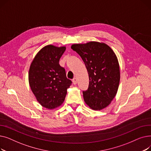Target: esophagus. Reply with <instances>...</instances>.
Returning a JSON list of instances; mask_svg holds the SVG:
<instances>
[{"mask_svg": "<svg viewBox=\"0 0 151 151\" xmlns=\"http://www.w3.org/2000/svg\"><path fill=\"white\" fill-rule=\"evenodd\" d=\"M73 84H77V78H74L73 79Z\"/></svg>", "mask_w": 151, "mask_h": 151, "instance_id": "34e87169", "label": "esophagus"}]
</instances>
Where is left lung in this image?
Here are the masks:
<instances>
[{"label": "left lung", "instance_id": "1", "mask_svg": "<svg viewBox=\"0 0 151 151\" xmlns=\"http://www.w3.org/2000/svg\"><path fill=\"white\" fill-rule=\"evenodd\" d=\"M71 49L80 55L88 71V89L83 91L86 104L95 110L106 107L114 98L120 81L117 57L105 43L91 42L74 44Z\"/></svg>", "mask_w": 151, "mask_h": 151}]
</instances>
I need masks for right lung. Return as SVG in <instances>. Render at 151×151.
Listing matches in <instances>:
<instances>
[{"label":"right lung","instance_id":"1","mask_svg":"<svg viewBox=\"0 0 151 151\" xmlns=\"http://www.w3.org/2000/svg\"><path fill=\"white\" fill-rule=\"evenodd\" d=\"M65 47L47 45L40 51L31 63L29 81L32 91L42 106L48 109L59 106L64 101L72 81L59 63Z\"/></svg>","mask_w":151,"mask_h":151}]
</instances>
